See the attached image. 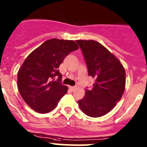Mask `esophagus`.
<instances>
[{"mask_svg": "<svg viewBox=\"0 0 147 147\" xmlns=\"http://www.w3.org/2000/svg\"><path fill=\"white\" fill-rule=\"evenodd\" d=\"M68 88H69V90H71V91H74V90H75V88H76V87H73V86H70V87H68Z\"/></svg>", "mask_w": 147, "mask_h": 147, "instance_id": "esophagus-1", "label": "esophagus"}]
</instances>
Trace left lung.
Returning <instances> with one entry per match:
<instances>
[{
	"label": "left lung",
	"instance_id": "left-lung-1",
	"mask_svg": "<svg viewBox=\"0 0 147 147\" xmlns=\"http://www.w3.org/2000/svg\"><path fill=\"white\" fill-rule=\"evenodd\" d=\"M88 75L95 79L91 90L78 100L80 109L91 117H99L109 112L119 101L125 87V71L120 61L100 43L77 40Z\"/></svg>",
	"mask_w": 147,
	"mask_h": 147
}]
</instances>
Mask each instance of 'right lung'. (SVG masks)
<instances>
[{"mask_svg":"<svg viewBox=\"0 0 147 147\" xmlns=\"http://www.w3.org/2000/svg\"><path fill=\"white\" fill-rule=\"evenodd\" d=\"M78 49L74 41L52 38L33 51L22 63L17 74L19 92L36 112L53 110L67 92L58 68L67 55Z\"/></svg>","mask_w":147,"mask_h":147,"instance_id":"right-lung-1","label":"right lung"}]
</instances>
